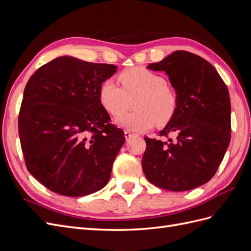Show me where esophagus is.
<instances>
[{"instance_id": "1", "label": "esophagus", "mask_w": 251, "mask_h": 251, "mask_svg": "<svg viewBox=\"0 0 251 251\" xmlns=\"http://www.w3.org/2000/svg\"><path fill=\"white\" fill-rule=\"evenodd\" d=\"M134 136H135L134 133H132V132H130V131H125V137H126V140L132 138V137H134Z\"/></svg>"}]
</instances>
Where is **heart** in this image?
I'll return each instance as SVG.
<instances>
[{
	"mask_svg": "<svg viewBox=\"0 0 251 251\" xmlns=\"http://www.w3.org/2000/svg\"><path fill=\"white\" fill-rule=\"evenodd\" d=\"M121 87L112 78L105 79L100 87L102 107L114 116L129 107L134 100L135 111L122 114L116 124L133 132H143L153 126H163L173 118L178 107L176 91L166 83L162 75L147 68L134 67L118 76Z\"/></svg>",
	"mask_w": 251,
	"mask_h": 251,
	"instance_id": "obj_1",
	"label": "heart"
}]
</instances>
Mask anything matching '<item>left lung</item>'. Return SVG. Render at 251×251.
I'll return each mask as SVG.
<instances>
[{
    "mask_svg": "<svg viewBox=\"0 0 251 251\" xmlns=\"http://www.w3.org/2000/svg\"><path fill=\"white\" fill-rule=\"evenodd\" d=\"M148 69L166 73L178 107L159 138L144 137L143 173L151 183L172 192L201 186L214 177L230 142L228 89L206 59L183 50ZM173 133L174 141L164 140Z\"/></svg>",
    "mask_w": 251,
    "mask_h": 251,
    "instance_id": "left-lung-1",
    "label": "left lung"
}]
</instances>
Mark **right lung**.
Here are the masks:
<instances>
[{"instance_id": "right-lung-1", "label": "right lung", "mask_w": 251, "mask_h": 251, "mask_svg": "<svg viewBox=\"0 0 251 251\" xmlns=\"http://www.w3.org/2000/svg\"><path fill=\"white\" fill-rule=\"evenodd\" d=\"M116 70L59 56L29 78L19 114L21 147L28 172L50 191L82 197L109 182L126 138L98 93Z\"/></svg>"}]
</instances>
